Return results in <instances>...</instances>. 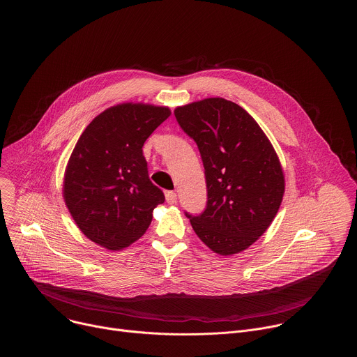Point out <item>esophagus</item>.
I'll use <instances>...</instances> for the list:
<instances>
[{
    "label": "esophagus",
    "mask_w": 357,
    "mask_h": 357,
    "mask_svg": "<svg viewBox=\"0 0 357 357\" xmlns=\"http://www.w3.org/2000/svg\"><path fill=\"white\" fill-rule=\"evenodd\" d=\"M165 198H166V202L169 204H174L177 202V195H176L174 191H166Z\"/></svg>",
    "instance_id": "esophagus-1"
}]
</instances>
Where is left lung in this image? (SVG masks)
<instances>
[{"mask_svg":"<svg viewBox=\"0 0 357 357\" xmlns=\"http://www.w3.org/2000/svg\"><path fill=\"white\" fill-rule=\"evenodd\" d=\"M202 156L207 206L188 218L214 253L250 248L269 228L284 195L279 156L255 118L236 102L208 98L174 109Z\"/></svg>","mask_w":357,"mask_h":357,"instance_id":"1","label":"left lung"}]
</instances>
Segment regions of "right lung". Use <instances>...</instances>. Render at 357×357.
Returning <instances> with one entry per match:
<instances>
[{
	"mask_svg": "<svg viewBox=\"0 0 357 357\" xmlns=\"http://www.w3.org/2000/svg\"><path fill=\"white\" fill-rule=\"evenodd\" d=\"M170 114L146 102L112 105L86 126L70 155L63 199L81 232L107 250L140 239L165 201L149 177L143 146Z\"/></svg>",
	"mask_w": 357,
	"mask_h": 357,
	"instance_id": "add662e5",
	"label": "right lung"
}]
</instances>
